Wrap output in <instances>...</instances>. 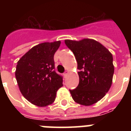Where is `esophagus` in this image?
Returning a JSON list of instances; mask_svg holds the SVG:
<instances>
[{
  "mask_svg": "<svg viewBox=\"0 0 131 131\" xmlns=\"http://www.w3.org/2000/svg\"><path fill=\"white\" fill-rule=\"evenodd\" d=\"M68 75V71H65V73H63V75H64V77H66Z\"/></svg>",
  "mask_w": 131,
  "mask_h": 131,
  "instance_id": "34e87169",
  "label": "esophagus"
}]
</instances>
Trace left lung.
<instances>
[{
  "label": "left lung",
  "mask_w": 131,
  "mask_h": 131,
  "mask_svg": "<svg viewBox=\"0 0 131 131\" xmlns=\"http://www.w3.org/2000/svg\"><path fill=\"white\" fill-rule=\"evenodd\" d=\"M73 52L77 62L79 77L78 86L69 90L76 103L91 106L100 100L112 84L114 66L113 56L102 44L91 39L65 40Z\"/></svg>",
  "instance_id": "1"
}]
</instances>
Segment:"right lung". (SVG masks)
I'll return each mask as SVG.
<instances>
[{
    "instance_id": "1",
    "label": "right lung",
    "mask_w": 131,
    "mask_h": 131,
    "mask_svg": "<svg viewBox=\"0 0 131 131\" xmlns=\"http://www.w3.org/2000/svg\"><path fill=\"white\" fill-rule=\"evenodd\" d=\"M60 40L36 45L18 62L15 72L19 91L33 104L45 107L54 102L63 86L62 77L54 71V55Z\"/></svg>"
}]
</instances>
